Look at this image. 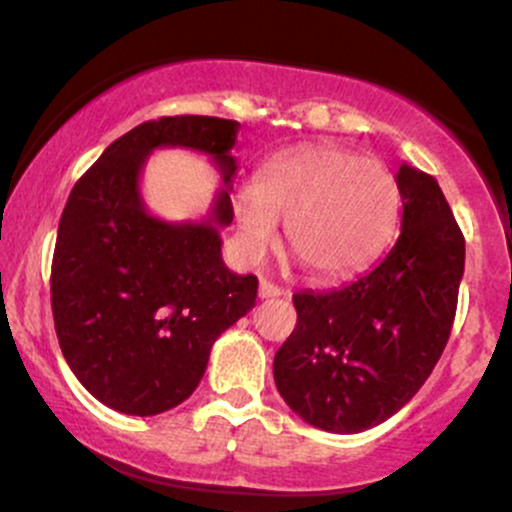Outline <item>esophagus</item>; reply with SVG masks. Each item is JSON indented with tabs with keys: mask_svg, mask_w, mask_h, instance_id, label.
<instances>
[{
	"mask_svg": "<svg viewBox=\"0 0 512 512\" xmlns=\"http://www.w3.org/2000/svg\"><path fill=\"white\" fill-rule=\"evenodd\" d=\"M279 296H289V291L284 286L274 284L269 279H260V298H279Z\"/></svg>",
	"mask_w": 512,
	"mask_h": 512,
	"instance_id": "1",
	"label": "esophagus"
}]
</instances>
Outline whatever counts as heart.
<instances>
[{
  "label": "heart",
  "instance_id": "1",
  "mask_svg": "<svg viewBox=\"0 0 512 512\" xmlns=\"http://www.w3.org/2000/svg\"><path fill=\"white\" fill-rule=\"evenodd\" d=\"M402 192L392 170L342 146H301L264 163L255 190L236 197L250 255L274 245L286 221L289 248L320 279L373 262L397 228Z\"/></svg>",
  "mask_w": 512,
  "mask_h": 512
}]
</instances>
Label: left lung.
Masks as SVG:
<instances>
[{
	"label": "left lung",
	"mask_w": 512,
	"mask_h": 512,
	"mask_svg": "<svg viewBox=\"0 0 512 512\" xmlns=\"http://www.w3.org/2000/svg\"><path fill=\"white\" fill-rule=\"evenodd\" d=\"M402 231L356 281L293 296L298 322L274 356V383L305 424L361 433L397 414L448 344L464 236L433 175L402 163Z\"/></svg>",
	"instance_id": "left-lung-1"
}]
</instances>
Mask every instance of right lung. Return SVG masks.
Returning <instances> with one entry per match:
<instances>
[{"instance_id":"1","label":"right lung","mask_w":512,"mask_h":512,"mask_svg":"<svg viewBox=\"0 0 512 512\" xmlns=\"http://www.w3.org/2000/svg\"><path fill=\"white\" fill-rule=\"evenodd\" d=\"M236 120L175 115L115 139L74 185L52 257L50 298L62 354L105 407L154 416L185 402L221 332L255 308L257 276L223 264L231 226ZM212 156L226 188L202 222L151 217L138 175L154 148Z\"/></svg>"}]
</instances>
